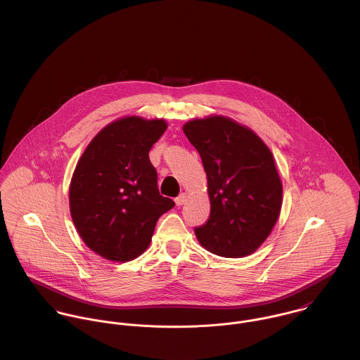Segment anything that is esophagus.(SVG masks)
Segmentation results:
<instances>
[{"mask_svg": "<svg viewBox=\"0 0 360 360\" xmlns=\"http://www.w3.org/2000/svg\"><path fill=\"white\" fill-rule=\"evenodd\" d=\"M187 201V194H180L177 198H176V205L177 206H181L184 202Z\"/></svg>", "mask_w": 360, "mask_h": 360, "instance_id": "obj_1", "label": "esophagus"}]
</instances>
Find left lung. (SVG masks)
Returning a JSON list of instances; mask_svg holds the SVG:
<instances>
[{"label": "left lung", "instance_id": "8db88e82", "mask_svg": "<svg viewBox=\"0 0 360 360\" xmlns=\"http://www.w3.org/2000/svg\"><path fill=\"white\" fill-rule=\"evenodd\" d=\"M202 159L210 216L195 227L200 244L223 257L252 254L269 237L283 202L273 155L257 134L224 116L183 126Z\"/></svg>", "mask_w": 360, "mask_h": 360}]
</instances>
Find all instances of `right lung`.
<instances>
[{"label":"right lung","instance_id":"add662e5","mask_svg":"<svg viewBox=\"0 0 360 360\" xmlns=\"http://www.w3.org/2000/svg\"><path fill=\"white\" fill-rule=\"evenodd\" d=\"M166 127L163 119L122 117L103 127L79 159L69 187L70 214L100 257L129 262L141 255L158 219L174 206L159 194L148 156Z\"/></svg>","mask_w":360,"mask_h":360}]
</instances>
